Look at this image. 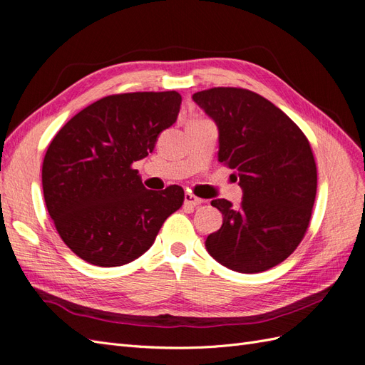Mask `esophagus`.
I'll return each instance as SVG.
<instances>
[{
  "label": "esophagus",
  "mask_w": 365,
  "mask_h": 365,
  "mask_svg": "<svg viewBox=\"0 0 365 365\" xmlns=\"http://www.w3.org/2000/svg\"><path fill=\"white\" fill-rule=\"evenodd\" d=\"M184 204L196 207V205H201L202 204V200H201V197H196L193 193L185 192V195H184Z\"/></svg>",
  "instance_id": "1"
}]
</instances>
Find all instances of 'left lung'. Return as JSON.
<instances>
[{
	"instance_id": "1",
	"label": "left lung",
	"mask_w": 365,
	"mask_h": 365,
	"mask_svg": "<svg viewBox=\"0 0 365 365\" xmlns=\"http://www.w3.org/2000/svg\"><path fill=\"white\" fill-rule=\"evenodd\" d=\"M193 102L215 120L219 163L233 169L242 202L213 200L222 227L205 248L225 268L254 274L288 259L311 220L317 165L307 138L282 109L244 88H212Z\"/></svg>"
}]
</instances>
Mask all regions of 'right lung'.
<instances>
[{"mask_svg": "<svg viewBox=\"0 0 365 365\" xmlns=\"http://www.w3.org/2000/svg\"><path fill=\"white\" fill-rule=\"evenodd\" d=\"M181 101L176 91L108 96L77 113L50 143L43 200L65 245L85 262L111 268L138 259L182 205V187L148 190L132 168L175 123Z\"/></svg>", "mask_w": 365, "mask_h": 365, "instance_id": "obj_1", "label": "right lung"}]
</instances>
